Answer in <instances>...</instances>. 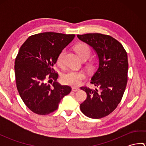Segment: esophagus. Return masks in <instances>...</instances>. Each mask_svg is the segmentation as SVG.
I'll return each instance as SVG.
<instances>
[{"label": "esophagus", "instance_id": "esophagus-1", "mask_svg": "<svg viewBox=\"0 0 146 146\" xmlns=\"http://www.w3.org/2000/svg\"><path fill=\"white\" fill-rule=\"evenodd\" d=\"M79 90H80V88L78 87H72V91H73V92H76V91Z\"/></svg>", "mask_w": 146, "mask_h": 146}]
</instances>
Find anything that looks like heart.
<instances>
[{
  "label": "heart",
  "mask_w": 146,
  "mask_h": 146,
  "mask_svg": "<svg viewBox=\"0 0 146 146\" xmlns=\"http://www.w3.org/2000/svg\"><path fill=\"white\" fill-rule=\"evenodd\" d=\"M76 51L80 58L88 59L90 54V49L86 44H79L76 46ZM66 52L62 51L57 58L56 63L59 66L63 67L64 63V56ZM88 68L93 69L94 65L93 64H88ZM86 78V74L82 70H70L66 73L63 74L61 76V81L64 84L71 86H78L82 83V80Z\"/></svg>",
  "instance_id": "heart-1"
}]
</instances>
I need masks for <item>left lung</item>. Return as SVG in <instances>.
Listing matches in <instances>:
<instances>
[{
	"label": "left lung",
	"instance_id": "1",
	"mask_svg": "<svg viewBox=\"0 0 146 146\" xmlns=\"http://www.w3.org/2000/svg\"><path fill=\"white\" fill-rule=\"evenodd\" d=\"M77 37L92 47L98 58L90 83L99 90L81 87L87 97L80 104V110L88 117L100 119L112 112L122 100L127 82V54L122 44L111 36L89 33Z\"/></svg>",
	"mask_w": 146,
	"mask_h": 146
}]
</instances>
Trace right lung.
<instances>
[{"label":"right lung","mask_w":146,"mask_h":146,"mask_svg":"<svg viewBox=\"0 0 146 146\" xmlns=\"http://www.w3.org/2000/svg\"><path fill=\"white\" fill-rule=\"evenodd\" d=\"M75 36L52 32L36 34L20 48L15 60L16 86L24 103L34 113L53 112L61 99L70 93V86L56 82L58 74L53 66Z\"/></svg>","instance_id":"1"}]
</instances>
